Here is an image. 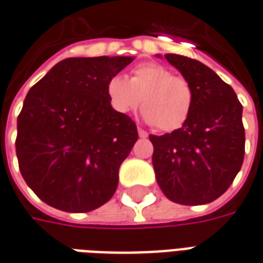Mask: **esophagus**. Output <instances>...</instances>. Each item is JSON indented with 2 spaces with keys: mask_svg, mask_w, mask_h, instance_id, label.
Segmentation results:
<instances>
[{
  "mask_svg": "<svg viewBox=\"0 0 263 263\" xmlns=\"http://www.w3.org/2000/svg\"><path fill=\"white\" fill-rule=\"evenodd\" d=\"M138 135H139V138H146L148 137V132L143 131L141 128H138Z\"/></svg>",
  "mask_w": 263,
  "mask_h": 263,
  "instance_id": "1",
  "label": "esophagus"
}]
</instances>
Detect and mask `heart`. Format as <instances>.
Wrapping results in <instances>:
<instances>
[{
	"instance_id": "1",
	"label": "heart",
	"mask_w": 263,
	"mask_h": 263,
	"mask_svg": "<svg viewBox=\"0 0 263 263\" xmlns=\"http://www.w3.org/2000/svg\"><path fill=\"white\" fill-rule=\"evenodd\" d=\"M109 105L118 114L137 109L142 100L143 120L159 131H176L184 125L194 101L193 87L187 79L173 76L158 63H142L134 67L129 80L117 74L105 87Z\"/></svg>"
}]
</instances>
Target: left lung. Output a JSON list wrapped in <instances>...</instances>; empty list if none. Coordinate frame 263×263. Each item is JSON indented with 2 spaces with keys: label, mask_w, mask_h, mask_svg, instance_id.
<instances>
[{
  "label": "left lung",
  "mask_w": 263,
  "mask_h": 263,
  "mask_svg": "<svg viewBox=\"0 0 263 263\" xmlns=\"http://www.w3.org/2000/svg\"><path fill=\"white\" fill-rule=\"evenodd\" d=\"M165 58L192 84L194 101L182 128L149 137L156 180L175 203H211L226 193L242 166V105L232 87L201 62L173 53Z\"/></svg>",
  "instance_id": "1"
}]
</instances>
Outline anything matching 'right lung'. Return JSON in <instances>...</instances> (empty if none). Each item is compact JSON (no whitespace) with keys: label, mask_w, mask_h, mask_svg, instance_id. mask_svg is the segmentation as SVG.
<instances>
[{"label":"right lung","mask_w":263,"mask_h":263,"mask_svg":"<svg viewBox=\"0 0 263 263\" xmlns=\"http://www.w3.org/2000/svg\"><path fill=\"white\" fill-rule=\"evenodd\" d=\"M134 56L69 58L28 91L18 117L16 158L42 201L87 213L108 201L138 139L135 122L109 105L107 81Z\"/></svg>","instance_id":"1"}]
</instances>
